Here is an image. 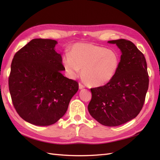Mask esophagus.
<instances>
[{"label":"esophagus","mask_w":160,"mask_h":160,"mask_svg":"<svg viewBox=\"0 0 160 160\" xmlns=\"http://www.w3.org/2000/svg\"><path fill=\"white\" fill-rule=\"evenodd\" d=\"M84 87H85V86H84L83 84H82L81 82H80V83H79V89H84Z\"/></svg>","instance_id":"1"}]
</instances>
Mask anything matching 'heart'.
<instances>
[{
    "instance_id": "obj_1",
    "label": "heart",
    "mask_w": 160,
    "mask_h": 160,
    "mask_svg": "<svg viewBox=\"0 0 160 160\" xmlns=\"http://www.w3.org/2000/svg\"><path fill=\"white\" fill-rule=\"evenodd\" d=\"M63 65L71 76L76 77L82 69L84 80L91 86H102L113 78L120 59L113 50L91 43H76L64 55Z\"/></svg>"
}]
</instances>
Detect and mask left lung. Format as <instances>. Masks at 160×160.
Masks as SVG:
<instances>
[{
    "label": "left lung",
    "mask_w": 160,
    "mask_h": 160,
    "mask_svg": "<svg viewBox=\"0 0 160 160\" xmlns=\"http://www.w3.org/2000/svg\"><path fill=\"white\" fill-rule=\"evenodd\" d=\"M122 52L119 67L113 78L104 86L91 88L88 105L90 115L101 124L117 127L140 113L148 88L146 58L130 40H110Z\"/></svg>",
    "instance_id": "obj_1"
}]
</instances>
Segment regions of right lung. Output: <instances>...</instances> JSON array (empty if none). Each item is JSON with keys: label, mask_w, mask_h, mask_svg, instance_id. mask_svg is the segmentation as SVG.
Listing matches in <instances>:
<instances>
[{"label": "right lung", "mask_w": 160, "mask_h": 160, "mask_svg": "<svg viewBox=\"0 0 160 160\" xmlns=\"http://www.w3.org/2000/svg\"><path fill=\"white\" fill-rule=\"evenodd\" d=\"M52 39H33L12 60L9 89L24 120L37 126L55 124L65 114L78 82L64 77L62 57Z\"/></svg>", "instance_id": "add662e5"}]
</instances>
